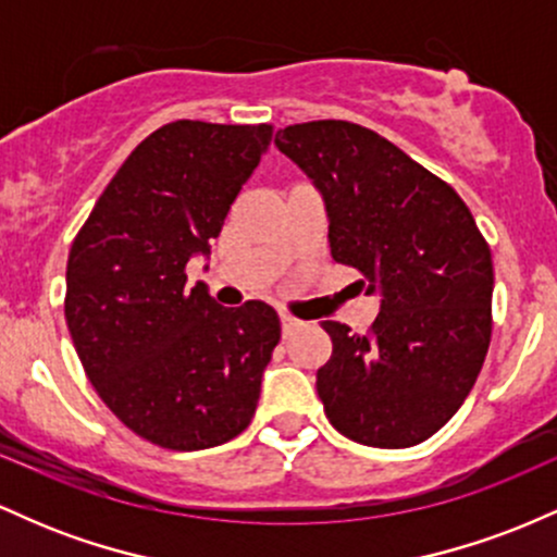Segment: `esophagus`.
Segmentation results:
<instances>
[{
    "instance_id": "obj_1",
    "label": "esophagus",
    "mask_w": 557,
    "mask_h": 557,
    "mask_svg": "<svg viewBox=\"0 0 557 557\" xmlns=\"http://www.w3.org/2000/svg\"><path fill=\"white\" fill-rule=\"evenodd\" d=\"M280 327H283V337H290L293 332L300 327V319H296L293 314H287V311H283V314H280Z\"/></svg>"
}]
</instances>
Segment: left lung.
I'll list each match as a JSON object with an SVG mask.
<instances>
[{"mask_svg": "<svg viewBox=\"0 0 557 557\" xmlns=\"http://www.w3.org/2000/svg\"><path fill=\"white\" fill-rule=\"evenodd\" d=\"M274 144L322 190L332 259L382 296L363 335L322 322L332 356L317 393L330 424L372 447L424 443L461 408L487 356V240L443 177L369 127L311 120Z\"/></svg>", "mask_w": 557, "mask_h": 557, "instance_id": "8db88e82", "label": "left lung"}]
</instances>
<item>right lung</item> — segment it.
Listing matches in <instances>:
<instances>
[{"label":"right lung","mask_w":557,"mask_h":557,"mask_svg":"<svg viewBox=\"0 0 557 557\" xmlns=\"http://www.w3.org/2000/svg\"><path fill=\"white\" fill-rule=\"evenodd\" d=\"M274 125L175 120L144 138L83 222L67 257L65 319L86 376L127 430L203 450L251 424L280 317L216 306L185 285Z\"/></svg>","instance_id":"obj_1"}]
</instances>
